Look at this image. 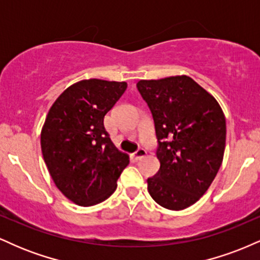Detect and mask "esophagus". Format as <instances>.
I'll list each match as a JSON object with an SVG mask.
<instances>
[{
  "label": "esophagus",
  "mask_w": 260,
  "mask_h": 260,
  "mask_svg": "<svg viewBox=\"0 0 260 260\" xmlns=\"http://www.w3.org/2000/svg\"><path fill=\"white\" fill-rule=\"evenodd\" d=\"M145 155H147V150H145V149H143V148H140L136 151V153L133 154V157H134V160H140L142 157H144Z\"/></svg>",
  "instance_id": "34e87169"
}]
</instances>
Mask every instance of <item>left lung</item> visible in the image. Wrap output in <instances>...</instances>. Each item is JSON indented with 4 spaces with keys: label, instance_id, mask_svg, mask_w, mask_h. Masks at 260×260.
<instances>
[{
    "label": "left lung",
    "instance_id": "left-lung-1",
    "mask_svg": "<svg viewBox=\"0 0 260 260\" xmlns=\"http://www.w3.org/2000/svg\"><path fill=\"white\" fill-rule=\"evenodd\" d=\"M137 88L155 124L160 169L148 178L161 207L182 210L210 187L221 166L226 120L215 98L190 77L139 80Z\"/></svg>",
    "mask_w": 260,
    "mask_h": 260
}]
</instances>
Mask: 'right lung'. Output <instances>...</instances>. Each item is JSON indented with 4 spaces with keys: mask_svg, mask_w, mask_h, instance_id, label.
Returning a JSON list of instances; mask_svg holds the SVG:
<instances>
[{
    "mask_svg": "<svg viewBox=\"0 0 260 260\" xmlns=\"http://www.w3.org/2000/svg\"><path fill=\"white\" fill-rule=\"evenodd\" d=\"M126 89V82L80 80L59 95L46 116L41 129L44 161L56 187L82 207L109 198L129 164L104 126L105 115Z\"/></svg>",
    "mask_w": 260,
    "mask_h": 260,
    "instance_id": "add662e5",
    "label": "right lung"
}]
</instances>
